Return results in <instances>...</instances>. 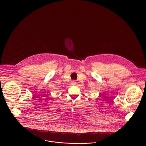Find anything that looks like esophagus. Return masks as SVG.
Returning <instances> with one entry per match:
<instances>
[{"mask_svg": "<svg viewBox=\"0 0 146 146\" xmlns=\"http://www.w3.org/2000/svg\"><path fill=\"white\" fill-rule=\"evenodd\" d=\"M72 83L73 84H76V82L73 81V82H72Z\"/></svg>", "mask_w": 146, "mask_h": 146, "instance_id": "1", "label": "esophagus"}]
</instances>
